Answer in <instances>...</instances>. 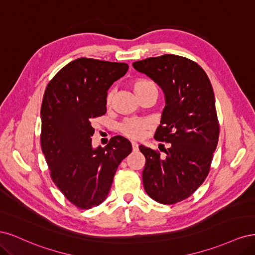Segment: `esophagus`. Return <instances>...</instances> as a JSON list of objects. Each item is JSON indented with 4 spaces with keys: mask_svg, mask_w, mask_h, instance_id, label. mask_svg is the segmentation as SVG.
Listing matches in <instances>:
<instances>
[{
    "mask_svg": "<svg viewBox=\"0 0 255 255\" xmlns=\"http://www.w3.org/2000/svg\"><path fill=\"white\" fill-rule=\"evenodd\" d=\"M132 148H133V151H138V143L135 142V141H132Z\"/></svg>",
    "mask_w": 255,
    "mask_h": 255,
    "instance_id": "34e87169",
    "label": "esophagus"
}]
</instances>
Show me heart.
<instances>
[{
    "label": "heart",
    "instance_id": "heart-1",
    "mask_svg": "<svg viewBox=\"0 0 255 255\" xmlns=\"http://www.w3.org/2000/svg\"><path fill=\"white\" fill-rule=\"evenodd\" d=\"M132 86H133L134 91L136 92V95L138 97H140L146 89H149L150 87H153L154 84L151 83L150 81L139 79V80H135L132 83ZM112 97H113V92L109 91V94H107V96H106V104L107 105L111 104ZM148 127H149L148 122L144 120L127 119L119 126V129L123 135L128 137V138H132V139H139V138H141L145 134L146 129H148Z\"/></svg>",
    "mask_w": 255,
    "mask_h": 255
}]
</instances>
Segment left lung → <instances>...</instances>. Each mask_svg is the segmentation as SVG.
<instances>
[{"mask_svg":"<svg viewBox=\"0 0 255 255\" xmlns=\"http://www.w3.org/2000/svg\"><path fill=\"white\" fill-rule=\"evenodd\" d=\"M133 67L164 91L166 106L154 138L170 143L165 158L139 145L145 157L143 187L155 201L174 204L194 194L210 172L219 138L214 90L203 69L186 57L165 54Z\"/></svg>","mask_w":255,"mask_h":255,"instance_id":"obj_1","label":"left lung"}]
</instances>
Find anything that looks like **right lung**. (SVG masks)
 <instances>
[{"mask_svg":"<svg viewBox=\"0 0 255 255\" xmlns=\"http://www.w3.org/2000/svg\"><path fill=\"white\" fill-rule=\"evenodd\" d=\"M126 63L82 57L66 65L45 88L40 142L51 179L67 200L88 210L107 198L119 164L132 144L114 136L91 145L94 119L106 113L107 90L128 71Z\"/></svg>","mask_w":255,"mask_h":255,"instance_id":"obj_1","label":"right lung"}]
</instances>
